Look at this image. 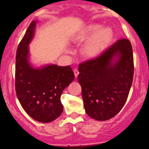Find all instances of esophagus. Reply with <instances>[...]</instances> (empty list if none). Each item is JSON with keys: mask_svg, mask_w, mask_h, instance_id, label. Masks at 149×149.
Listing matches in <instances>:
<instances>
[{"mask_svg": "<svg viewBox=\"0 0 149 149\" xmlns=\"http://www.w3.org/2000/svg\"><path fill=\"white\" fill-rule=\"evenodd\" d=\"M74 73L75 77H77V75H79V72H78V70H74Z\"/></svg>", "mask_w": 149, "mask_h": 149, "instance_id": "34e87169", "label": "esophagus"}]
</instances>
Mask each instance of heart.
<instances>
[{
  "instance_id": "heart-1",
  "label": "heart",
  "mask_w": 149,
  "mask_h": 149,
  "mask_svg": "<svg viewBox=\"0 0 149 149\" xmlns=\"http://www.w3.org/2000/svg\"><path fill=\"white\" fill-rule=\"evenodd\" d=\"M102 28L100 25L89 24L79 30L74 37L75 43H86L81 53L86 59L96 57L109 46L114 38V33L110 28Z\"/></svg>"
}]
</instances>
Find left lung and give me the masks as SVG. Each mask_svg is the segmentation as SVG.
I'll list each match as a JSON object with an SVG mask.
<instances>
[{"label":"left lung","instance_id":"1","mask_svg":"<svg viewBox=\"0 0 149 149\" xmlns=\"http://www.w3.org/2000/svg\"><path fill=\"white\" fill-rule=\"evenodd\" d=\"M78 79L87 114L104 121L116 116L131 88L134 61L129 40L120 39L100 56L79 65Z\"/></svg>","mask_w":149,"mask_h":149}]
</instances>
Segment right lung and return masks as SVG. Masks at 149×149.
Returning a JSON list of instances; mask_svg holds the SVG:
<instances>
[{
  "mask_svg": "<svg viewBox=\"0 0 149 149\" xmlns=\"http://www.w3.org/2000/svg\"><path fill=\"white\" fill-rule=\"evenodd\" d=\"M37 21H33L18 46L15 65V90L18 100L28 115L47 123L63 112L61 95L74 79L70 66L50 64L35 68L29 61V45Z\"/></svg>",
  "mask_w": 149,
  "mask_h": 149,
  "instance_id": "right-lung-1",
  "label": "right lung"
}]
</instances>
